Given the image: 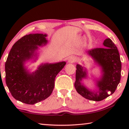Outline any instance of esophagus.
<instances>
[{
	"instance_id": "34e87169",
	"label": "esophagus",
	"mask_w": 129,
	"mask_h": 129,
	"mask_svg": "<svg viewBox=\"0 0 129 129\" xmlns=\"http://www.w3.org/2000/svg\"><path fill=\"white\" fill-rule=\"evenodd\" d=\"M75 61H76V59L74 56H70L69 57V58H68V62L70 63L74 62Z\"/></svg>"
}]
</instances>
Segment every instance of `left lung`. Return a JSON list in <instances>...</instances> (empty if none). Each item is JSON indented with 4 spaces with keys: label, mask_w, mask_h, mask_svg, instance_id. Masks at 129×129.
<instances>
[{
    "label": "left lung",
    "mask_w": 129,
    "mask_h": 129,
    "mask_svg": "<svg viewBox=\"0 0 129 129\" xmlns=\"http://www.w3.org/2000/svg\"><path fill=\"white\" fill-rule=\"evenodd\" d=\"M103 44L104 48H95L87 51L103 69V76L98 82L99 94L89 91L81 84L86 73L83 67L76 65L75 89L82 96L90 100L101 101L109 96V93L113 94L121 79V62L116 46L110 38L104 40Z\"/></svg>",
    "instance_id": "1"
}]
</instances>
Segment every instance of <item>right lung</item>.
<instances>
[{
  "label": "right lung",
  "mask_w": 129,
  "mask_h": 129,
  "mask_svg": "<svg viewBox=\"0 0 129 129\" xmlns=\"http://www.w3.org/2000/svg\"><path fill=\"white\" fill-rule=\"evenodd\" d=\"M46 34H29L19 39L12 46L5 64V82L16 100L33 105L46 99L54 87L56 76L66 62L42 65L30 74L24 68L26 60L31 58L37 46L47 43Z\"/></svg>",
  "instance_id": "1"
}]
</instances>
